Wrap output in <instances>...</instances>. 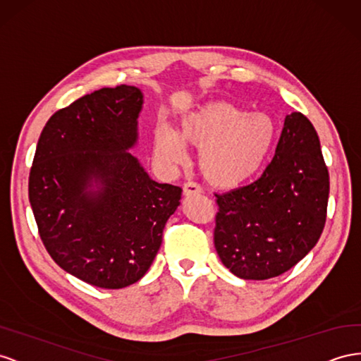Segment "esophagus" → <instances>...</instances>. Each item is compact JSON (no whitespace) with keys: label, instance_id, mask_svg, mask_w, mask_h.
<instances>
[{"label":"esophagus","instance_id":"1","mask_svg":"<svg viewBox=\"0 0 361 361\" xmlns=\"http://www.w3.org/2000/svg\"><path fill=\"white\" fill-rule=\"evenodd\" d=\"M203 188L197 182H187L183 185V194L185 196H192V194H200Z\"/></svg>","mask_w":361,"mask_h":361}]
</instances>
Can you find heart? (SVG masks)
I'll return each mask as SVG.
<instances>
[{
	"mask_svg": "<svg viewBox=\"0 0 361 361\" xmlns=\"http://www.w3.org/2000/svg\"><path fill=\"white\" fill-rule=\"evenodd\" d=\"M276 135L266 114H247L228 102H209L182 116L178 132L159 128L153 135L157 158L176 167L188 161L185 144L200 147V169L211 183L233 188L264 165Z\"/></svg>",
	"mask_w": 361,
	"mask_h": 361,
	"instance_id": "heart-1",
	"label": "heart"
}]
</instances>
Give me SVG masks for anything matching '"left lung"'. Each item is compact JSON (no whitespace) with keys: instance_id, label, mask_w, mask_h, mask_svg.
Here are the masks:
<instances>
[{"instance_id":"8db88e82","label":"left lung","mask_w":361,"mask_h":361,"mask_svg":"<svg viewBox=\"0 0 361 361\" xmlns=\"http://www.w3.org/2000/svg\"><path fill=\"white\" fill-rule=\"evenodd\" d=\"M328 196L329 174L317 132L304 114L291 112L261 178L216 194L214 246L221 262L243 279L282 275L316 246Z\"/></svg>"}]
</instances>
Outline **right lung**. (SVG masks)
<instances>
[{"label": "right lung", "instance_id": "obj_1", "mask_svg": "<svg viewBox=\"0 0 361 361\" xmlns=\"http://www.w3.org/2000/svg\"><path fill=\"white\" fill-rule=\"evenodd\" d=\"M142 94L102 87L57 111L39 136L28 178L39 235L68 274L100 288L140 281L162 243L182 188L158 183L128 152Z\"/></svg>", "mask_w": 361, "mask_h": 361}]
</instances>
